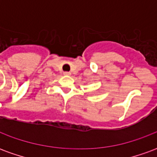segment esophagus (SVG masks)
Wrapping results in <instances>:
<instances>
[{"label": "esophagus", "mask_w": 157, "mask_h": 157, "mask_svg": "<svg viewBox=\"0 0 157 157\" xmlns=\"http://www.w3.org/2000/svg\"><path fill=\"white\" fill-rule=\"evenodd\" d=\"M64 75H71V72L65 71V72H64Z\"/></svg>", "instance_id": "esophagus-1"}]
</instances>
